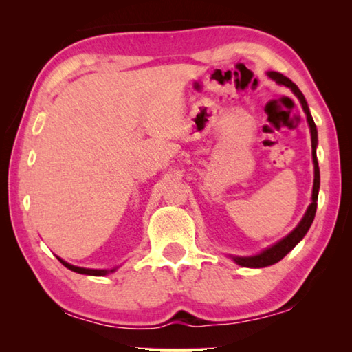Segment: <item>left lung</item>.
Returning <instances> with one entry per match:
<instances>
[{"mask_svg":"<svg viewBox=\"0 0 352 352\" xmlns=\"http://www.w3.org/2000/svg\"><path fill=\"white\" fill-rule=\"evenodd\" d=\"M269 77L275 80L279 85H285L289 87L292 91L295 93V96L300 99L302 110L306 113L307 122H309V129H311V136H312V160H314V189H312V204L309 205L307 211L305 214V217L301 219V222L298 223L296 228L292 231L290 234H287L279 242H276L275 245H272L269 248H265L264 252L254 256H231L234 259L236 264H239L242 267H250V269H262V267H269L276 264V262L281 261L285 254H287L290 250H294V247L300 242L302 237L306 236V233L311 228V225L314 222L315 212H317V200H318V189H320V169H318V162H317V142H318V135H317V126H315L314 119L311 116V111H309V107L305 96L300 91L294 82H292L289 77L283 76L281 73H276V71H269Z\"/></svg>","mask_w":352,"mask_h":352,"instance_id":"1","label":"left lung"}]
</instances>
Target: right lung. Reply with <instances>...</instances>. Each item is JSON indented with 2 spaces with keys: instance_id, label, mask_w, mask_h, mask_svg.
Here are the masks:
<instances>
[{
  "instance_id": "add662e5",
  "label": "right lung",
  "mask_w": 352,
  "mask_h": 352,
  "mask_svg": "<svg viewBox=\"0 0 352 352\" xmlns=\"http://www.w3.org/2000/svg\"><path fill=\"white\" fill-rule=\"evenodd\" d=\"M58 261L62 262V264L67 267V269L73 270L76 273H80V275H91V276H104L107 273H113L116 269H110V270H98V269H83V267H76V265H71L68 262H65L63 259L58 258Z\"/></svg>"
}]
</instances>
